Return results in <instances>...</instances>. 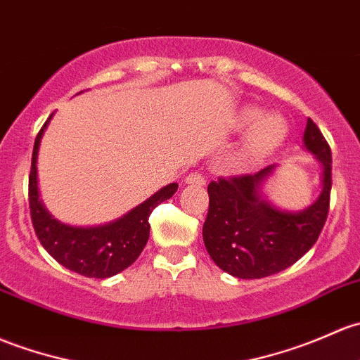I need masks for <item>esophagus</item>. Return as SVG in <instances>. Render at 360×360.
I'll return each instance as SVG.
<instances>
[{
  "label": "esophagus",
  "instance_id": "34e87169",
  "mask_svg": "<svg viewBox=\"0 0 360 360\" xmlns=\"http://www.w3.org/2000/svg\"><path fill=\"white\" fill-rule=\"evenodd\" d=\"M184 183H186V184H193V186H203V184L207 183V179H205V176H203V174H200V172H191L190 176L186 177V181H184Z\"/></svg>",
  "mask_w": 360,
  "mask_h": 360
}]
</instances>
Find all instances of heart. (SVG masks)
<instances>
[{"mask_svg":"<svg viewBox=\"0 0 360 360\" xmlns=\"http://www.w3.org/2000/svg\"><path fill=\"white\" fill-rule=\"evenodd\" d=\"M238 126L248 129L247 136L229 157V167L233 170H247L264 158L269 157L274 150L281 146L286 138V124L276 113H266L253 107H247L238 115Z\"/></svg>","mask_w":360,"mask_h":360,"instance_id":"obj_1","label":"heart"}]
</instances>
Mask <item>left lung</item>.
<instances>
[{
    "label": "left lung",
    "mask_w": 360,
    "mask_h": 360,
    "mask_svg": "<svg viewBox=\"0 0 360 360\" xmlns=\"http://www.w3.org/2000/svg\"><path fill=\"white\" fill-rule=\"evenodd\" d=\"M304 146L321 165V193L307 209L281 210L267 202L262 190L276 165L209 184L203 243L224 272L240 279L266 278L293 266L314 247L330 209L331 150L310 119Z\"/></svg>",
    "instance_id": "left-lung-1"
}]
</instances>
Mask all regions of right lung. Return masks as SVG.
<instances>
[{
	"label": "right lung",
	"instance_id": "obj_1",
	"mask_svg": "<svg viewBox=\"0 0 360 360\" xmlns=\"http://www.w3.org/2000/svg\"><path fill=\"white\" fill-rule=\"evenodd\" d=\"M51 117L53 113L37 134L32 150L29 207L34 231L44 250L63 267L86 278H110L127 269L138 259L150 238L151 210L177 191V183L167 184L126 215L107 224L77 228L56 221L41 202L37 188V151Z\"/></svg>",
	"mask_w": 360,
	"mask_h": 360
}]
</instances>
